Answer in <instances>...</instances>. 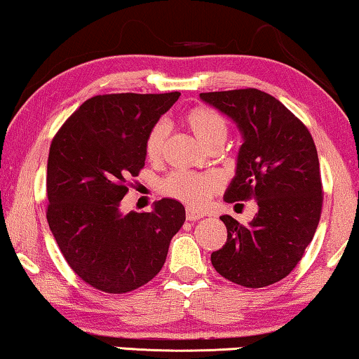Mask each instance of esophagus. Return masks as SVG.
Segmentation results:
<instances>
[{
  "instance_id": "1",
  "label": "esophagus",
  "mask_w": 359,
  "mask_h": 359,
  "mask_svg": "<svg viewBox=\"0 0 359 359\" xmlns=\"http://www.w3.org/2000/svg\"><path fill=\"white\" fill-rule=\"evenodd\" d=\"M203 213H198V211H194V210H187V219L189 221H198L203 218Z\"/></svg>"
}]
</instances>
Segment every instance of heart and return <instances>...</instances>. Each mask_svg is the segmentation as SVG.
Instances as JSON below:
<instances>
[{"mask_svg": "<svg viewBox=\"0 0 359 359\" xmlns=\"http://www.w3.org/2000/svg\"><path fill=\"white\" fill-rule=\"evenodd\" d=\"M185 125L196 140L205 148L224 143L228 136V123L216 110L208 107H195L185 115ZM168 125L164 122L156 123L146 136L144 153L151 163H158L164 154L165 140H168ZM221 189V180L215 174H198V172H177L169 174L161 182L163 194L191 206L201 208L208 203V200Z\"/></svg>", "mask_w": 359, "mask_h": 359, "instance_id": "obj_1", "label": "heart"}]
</instances>
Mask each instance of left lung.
<instances>
[{
	"label": "left lung",
	"mask_w": 359,
	"mask_h": 359,
	"mask_svg": "<svg viewBox=\"0 0 359 359\" xmlns=\"http://www.w3.org/2000/svg\"><path fill=\"white\" fill-rule=\"evenodd\" d=\"M200 99L229 117L242 136L224 201L255 200L259 205L249 226L221 216L228 241L211 254V264L236 285H273L302 259L320 219L322 182L314 140L278 99L259 89L201 93Z\"/></svg>",
	"instance_id": "left-lung-1"
}]
</instances>
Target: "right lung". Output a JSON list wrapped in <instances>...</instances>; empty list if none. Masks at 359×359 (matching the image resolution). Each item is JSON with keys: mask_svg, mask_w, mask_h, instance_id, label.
Instances as JSON below:
<instances>
[{"mask_svg": "<svg viewBox=\"0 0 359 359\" xmlns=\"http://www.w3.org/2000/svg\"><path fill=\"white\" fill-rule=\"evenodd\" d=\"M180 93L105 94L86 100L55 135L47 163V221L74 273L122 294L163 269L185 221L177 200L149 213L120 210L128 180L143 169L144 143Z\"/></svg>", "mask_w": 359, "mask_h": 359, "instance_id": "obj_1", "label": "right lung"}]
</instances>
